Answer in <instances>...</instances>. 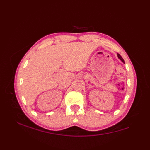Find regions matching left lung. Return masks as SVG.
Returning <instances> with one entry per match:
<instances>
[{
  "mask_svg": "<svg viewBox=\"0 0 150 150\" xmlns=\"http://www.w3.org/2000/svg\"><path fill=\"white\" fill-rule=\"evenodd\" d=\"M118 57H119V59H120V60H121V61H122L123 62H124V59H122V57H121L120 55H119V54H118Z\"/></svg>",
  "mask_w": 150,
  "mask_h": 150,
  "instance_id": "1",
  "label": "left lung"
}]
</instances>
